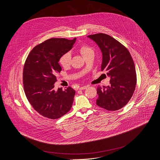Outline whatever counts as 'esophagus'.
Here are the masks:
<instances>
[{"label": "esophagus", "instance_id": "34e87169", "mask_svg": "<svg viewBox=\"0 0 160 160\" xmlns=\"http://www.w3.org/2000/svg\"><path fill=\"white\" fill-rule=\"evenodd\" d=\"M88 87V86H83V87H80V90H85V89H86Z\"/></svg>", "mask_w": 160, "mask_h": 160}]
</instances>
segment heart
I'll return each instance as SVG.
<instances>
[{"label":"heart","mask_w":160,"mask_h":160,"mask_svg":"<svg viewBox=\"0 0 160 160\" xmlns=\"http://www.w3.org/2000/svg\"><path fill=\"white\" fill-rule=\"evenodd\" d=\"M79 51L80 54L82 55L83 58L86 57L90 52H92L93 51L90 47L87 46L86 45H82L79 48ZM72 55L70 52H66L62 54L59 60L60 64L64 68H68L71 64Z\"/></svg>","instance_id":"obj_1"}]
</instances>
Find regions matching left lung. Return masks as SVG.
I'll return each mask as SVG.
<instances>
[{
    "mask_svg": "<svg viewBox=\"0 0 160 160\" xmlns=\"http://www.w3.org/2000/svg\"><path fill=\"white\" fill-rule=\"evenodd\" d=\"M87 37L100 48L102 55L101 71L110 78L108 86L98 87L96 104L108 111L118 110L128 103L135 88L137 77L132 58L123 45L107 34Z\"/></svg>",
    "mask_w": 160,
    "mask_h": 160,
    "instance_id": "obj_1",
    "label": "left lung"
}]
</instances>
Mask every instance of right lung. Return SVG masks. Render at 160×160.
I'll list each match as a JSON object with an SVG mask.
<instances>
[{
    "mask_svg": "<svg viewBox=\"0 0 160 160\" xmlns=\"http://www.w3.org/2000/svg\"><path fill=\"white\" fill-rule=\"evenodd\" d=\"M76 41L52 38L37 45L28 54L23 68L25 93L30 104L40 115L58 119L69 111L75 91L71 87L54 90L56 74L62 68L60 57L72 49Z\"/></svg>",
    "mask_w": 160,
    "mask_h": 160,
    "instance_id": "add662e5",
    "label": "right lung"
}]
</instances>
